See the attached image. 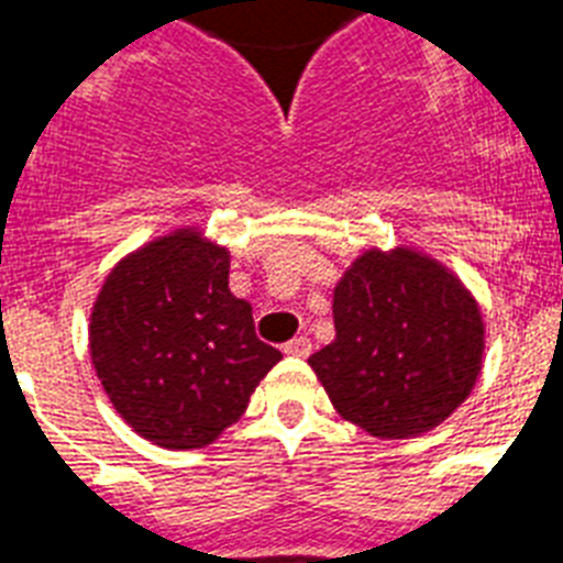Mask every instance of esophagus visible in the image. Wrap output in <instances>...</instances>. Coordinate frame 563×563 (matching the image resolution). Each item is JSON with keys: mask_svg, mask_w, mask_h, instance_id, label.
I'll return each mask as SVG.
<instances>
[{"mask_svg": "<svg viewBox=\"0 0 563 563\" xmlns=\"http://www.w3.org/2000/svg\"><path fill=\"white\" fill-rule=\"evenodd\" d=\"M283 352L295 354V357H309L311 340L309 338H291L289 343H283Z\"/></svg>", "mask_w": 563, "mask_h": 563, "instance_id": "34e87169", "label": "esophagus"}]
</instances>
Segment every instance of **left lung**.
Masks as SVG:
<instances>
[{"instance_id": "1", "label": "left lung", "mask_w": 563, "mask_h": 563, "mask_svg": "<svg viewBox=\"0 0 563 563\" xmlns=\"http://www.w3.org/2000/svg\"><path fill=\"white\" fill-rule=\"evenodd\" d=\"M332 311L338 334L311 354V369L340 418L375 438L429 432L478 380V303L427 254H361L338 283Z\"/></svg>"}]
</instances>
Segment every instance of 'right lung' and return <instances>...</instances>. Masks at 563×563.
I'll use <instances>...</instances> for the list:
<instances>
[{"label":"right lung","mask_w":563,"mask_h":563,"mask_svg":"<svg viewBox=\"0 0 563 563\" xmlns=\"http://www.w3.org/2000/svg\"><path fill=\"white\" fill-rule=\"evenodd\" d=\"M229 252L179 229L129 254L91 311V361L113 409L145 441L200 450L245 412L283 354L231 295Z\"/></svg>","instance_id":"right-lung-1"}]
</instances>
